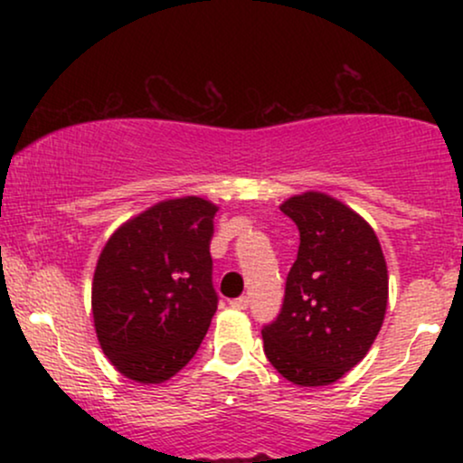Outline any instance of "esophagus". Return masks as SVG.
Segmentation results:
<instances>
[{"label":"esophagus","mask_w":463,"mask_h":463,"mask_svg":"<svg viewBox=\"0 0 463 463\" xmlns=\"http://www.w3.org/2000/svg\"><path fill=\"white\" fill-rule=\"evenodd\" d=\"M248 305H250V300L246 298V296H241V298H235V300H231V307H232V309H239V311L248 309Z\"/></svg>","instance_id":"esophagus-1"}]
</instances>
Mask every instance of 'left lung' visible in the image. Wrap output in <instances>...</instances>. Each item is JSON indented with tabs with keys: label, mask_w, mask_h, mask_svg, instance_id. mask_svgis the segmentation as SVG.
Segmentation results:
<instances>
[{
	"label": "left lung",
	"mask_w": 463,
	"mask_h": 463,
	"mask_svg": "<svg viewBox=\"0 0 463 463\" xmlns=\"http://www.w3.org/2000/svg\"><path fill=\"white\" fill-rule=\"evenodd\" d=\"M280 211L300 231L283 311L263 328V350L287 381L322 387L368 354L383 326L390 276L374 228L322 191L291 195Z\"/></svg>",
	"instance_id": "obj_1"
}]
</instances>
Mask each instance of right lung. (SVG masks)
<instances>
[{"label":"right lung","mask_w":463,"mask_h":463,"mask_svg":"<svg viewBox=\"0 0 463 463\" xmlns=\"http://www.w3.org/2000/svg\"><path fill=\"white\" fill-rule=\"evenodd\" d=\"M220 206L167 198L126 220L95 265L93 326L119 374L158 385L198 353L217 309L211 237Z\"/></svg>","instance_id":"right-lung-1"}]
</instances>
